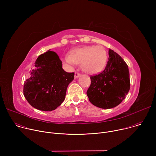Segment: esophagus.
I'll return each mask as SVG.
<instances>
[{
    "instance_id": "obj_1",
    "label": "esophagus",
    "mask_w": 156,
    "mask_h": 156,
    "mask_svg": "<svg viewBox=\"0 0 156 156\" xmlns=\"http://www.w3.org/2000/svg\"><path fill=\"white\" fill-rule=\"evenodd\" d=\"M80 75H81L80 73H78V72H75V78H78L79 76H80Z\"/></svg>"
}]
</instances>
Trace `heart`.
<instances>
[{
  "instance_id": "b5f03b06",
  "label": "heart",
  "mask_w": 156,
  "mask_h": 156,
  "mask_svg": "<svg viewBox=\"0 0 156 156\" xmlns=\"http://www.w3.org/2000/svg\"><path fill=\"white\" fill-rule=\"evenodd\" d=\"M69 65L81 63V69L86 73L94 75L101 72L105 67L107 54L101 46H90L76 48L70 52V55L63 58Z\"/></svg>"
}]
</instances>
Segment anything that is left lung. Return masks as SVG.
Listing matches in <instances>:
<instances>
[{
	"label": "left lung",
	"mask_w": 156,
	"mask_h": 156,
	"mask_svg": "<svg viewBox=\"0 0 156 156\" xmlns=\"http://www.w3.org/2000/svg\"><path fill=\"white\" fill-rule=\"evenodd\" d=\"M108 60L104 70L91 76L87 96L94 105L105 109L115 107L125 98L129 87V73L124 60L113 50H108Z\"/></svg>",
	"instance_id": "obj_1"
}]
</instances>
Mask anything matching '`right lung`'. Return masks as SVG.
<instances>
[{
    "mask_svg": "<svg viewBox=\"0 0 156 156\" xmlns=\"http://www.w3.org/2000/svg\"><path fill=\"white\" fill-rule=\"evenodd\" d=\"M62 63L58 55L50 50L36 59L23 87L26 99L34 108L52 111L65 100L66 89L75 73L64 71Z\"/></svg>",
    "mask_w": 156,
    "mask_h": 156,
    "instance_id": "add662e5",
    "label": "right lung"
}]
</instances>
